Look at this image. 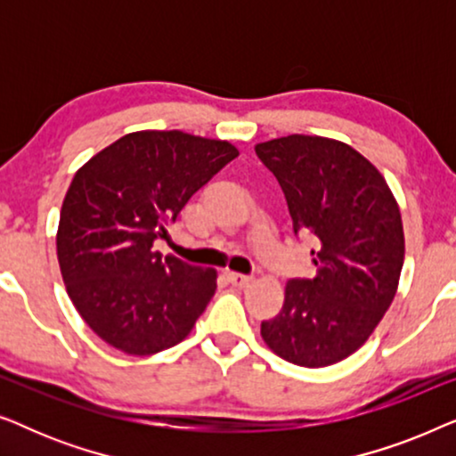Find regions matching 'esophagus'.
<instances>
[{"label":"esophagus","mask_w":456,"mask_h":456,"mask_svg":"<svg viewBox=\"0 0 456 456\" xmlns=\"http://www.w3.org/2000/svg\"><path fill=\"white\" fill-rule=\"evenodd\" d=\"M228 280L230 284L236 286V289H245V286L253 282V276H247V273H239V272H230Z\"/></svg>","instance_id":"34e87169"}]
</instances>
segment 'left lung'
Returning a JSON list of instances; mask_svg holds the SVG:
<instances>
[{
	"mask_svg": "<svg viewBox=\"0 0 456 456\" xmlns=\"http://www.w3.org/2000/svg\"><path fill=\"white\" fill-rule=\"evenodd\" d=\"M276 176L292 230L314 239L317 273L292 278L265 345L301 367H326L370 338L396 295L404 261L401 211L382 174L345 142L290 134L255 147Z\"/></svg>",
	"mask_w": 456,
	"mask_h": 456,
	"instance_id": "obj_1",
	"label": "left lung"
}]
</instances>
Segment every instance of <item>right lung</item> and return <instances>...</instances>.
Wrapping results in <instances>:
<instances>
[{
    "label": "right lung",
    "mask_w": 456,
    "mask_h": 456,
    "mask_svg": "<svg viewBox=\"0 0 456 456\" xmlns=\"http://www.w3.org/2000/svg\"><path fill=\"white\" fill-rule=\"evenodd\" d=\"M239 151L180 130L122 136L74 174L58 228L64 284L99 338L128 354L186 338L216 292V270L161 259L153 245Z\"/></svg>",
    "instance_id": "right-lung-1"
}]
</instances>
